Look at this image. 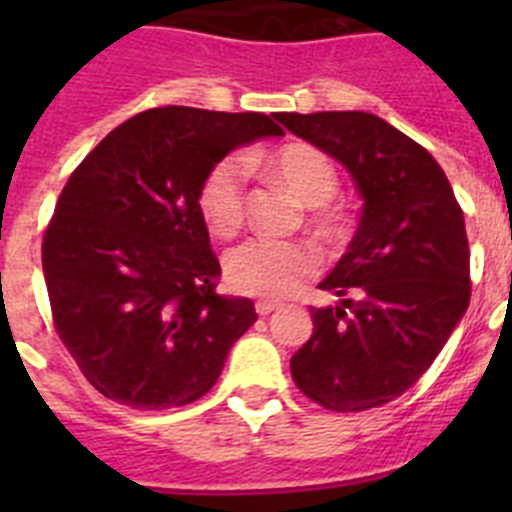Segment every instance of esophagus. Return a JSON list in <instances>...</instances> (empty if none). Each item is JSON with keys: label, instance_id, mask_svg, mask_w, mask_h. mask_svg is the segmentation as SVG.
Masks as SVG:
<instances>
[{"label": "esophagus", "instance_id": "1", "mask_svg": "<svg viewBox=\"0 0 512 512\" xmlns=\"http://www.w3.org/2000/svg\"><path fill=\"white\" fill-rule=\"evenodd\" d=\"M274 310H277V305H274V302H256V312H259L261 318L271 315Z\"/></svg>", "mask_w": 512, "mask_h": 512}]
</instances>
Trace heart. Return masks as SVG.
Instances as JSON below:
<instances>
[{
  "instance_id": "1",
  "label": "heart",
  "mask_w": 512,
  "mask_h": 512,
  "mask_svg": "<svg viewBox=\"0 0 512 512\" xmlns=\"http://www.w3.org/2000/svg\"><path fill=\"white\" fill-rule=\"evenodd\" d=\"M269 171L307 207H320L338 192V171L323 151L307 143H289L269 156ZM200 212L217 238H230L241 230L246 217V179L243 161L220 158L200 187ZM320 230H338V215L323 210L315 217ZM320 266L318 248L305 241H274L251 238L225 253V282L251 297H279L295 292Z\"/></svg>"
}]
</instances>
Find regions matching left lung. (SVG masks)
I'll use <instances>...</instances> for the list:
<instances>
[{"instance_id": "8db88e82", "label": "left lung", "mask_w": 512, "mask_h": 512, "mask_svg": "<svg viewBox=\"0 0 512 512\" xmlns=\"http://www.w3.org/2000/svg\"><path fill=\"white\" fill-rule=\"evenodd\" d=\"M354 176L364 207L354 241L320 289L336 305L312 307V336L292 356L310 400L359 413L413 387L469 307L464 212L436 158L369 112H279Z\"/></svg>"}]
</instances>
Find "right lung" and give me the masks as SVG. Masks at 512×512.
<instances>
[{"label": "right lung", "instance_id": "1", "mask_svg": "<svg viewBox=\"0 0 512 512\" xmlns=\"http://www.w3.org/2000/svg\"><path fill=\"white\" fill-rule=\"evenodd\" d=\"M269 135L284 130L259 112L156 107L69 176L43 235L45 287L63 346L104 397L138 410L200 400L256 323L251 300L215 292L200 187L233 148Z\"/></svg>", "mask_w": 512, "mask_h": 512}]
</instances>
